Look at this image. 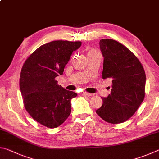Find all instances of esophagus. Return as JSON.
Segmentation results:
<instances>
[{"label": "esophagus", "instance_id": "34e87169", "mask_svg": "<svg viewBox=\"0 0 159 159\" xmlns=\"http://www.w3.org/2000/svg\"><path fill=\"white\" fill-rule=\"evenodd\" d=\"M82 94H83V95L87 96V97H90V96L92 95V94H90V93H88V92H85V91H84V92H83Z\"/></svg>", "mask_w": 159, "mask_h": 159}]
</instances>
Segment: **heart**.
I'll return each mask as SVG.
<instances>
[{"instance_id": "obj_1", "label": "heart", "mask_w": 159, "mask_h": 159, "mask_svg": "<svg viewBox=\"0 0 159 159\" xmlns=\"http://www.w3.org/2000/svg\"><path fill=\"white\" fill-rule=\"evenodd\" d=\"M95 52V51H90V52Z\"/></svg>"}]
</instances>
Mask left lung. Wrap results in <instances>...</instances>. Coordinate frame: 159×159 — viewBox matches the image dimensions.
<instances>
[{
    "mask_svg": "<svg viewBox=\"0 0 159 159\" xmlns=\"http://www.w3.org/2000/svg\"><path fill=\"white\" fill-rule=\"evenodd\" d=\"M99 47L104 57L102 79H111V93L102 98L103 104L96 110L105 121L125 122L138 110L145 96L146 75L134 54L116 41L102 39Z\"/></svg>",
    "mask_w": 159,
    "mask_h": 159,
    "instance_id": "1",
    "label": "left lung"
}]
</instances>
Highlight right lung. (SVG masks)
<instances>
[{
  "instance_id": "obj_1",
  "label": "right lung",
  "mask_w": 159,
  "mask_h": 159,
  "mask_svg": "<svg viewBox=\"0 0 159 159\" xmlns=\"http://www.w3.org/2000/svg\"><path fill=\"white\" fill-rule=\"evenodd\" d=\"M80 45V41L50 42L31 54L21 68L20 88L25 109L49 128L62 124L71 114V100L77 94L59 85L55 78L63 74L72 52Z\"/></svg>"
}]
</instances>
